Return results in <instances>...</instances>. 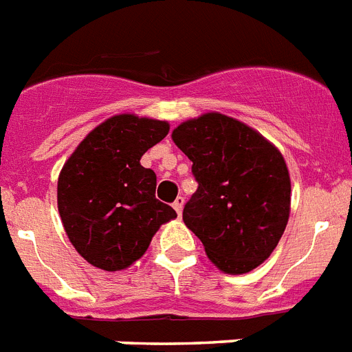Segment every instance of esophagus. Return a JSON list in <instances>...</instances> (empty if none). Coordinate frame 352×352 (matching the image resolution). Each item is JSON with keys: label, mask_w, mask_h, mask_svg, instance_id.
Here are the masks:
<instances>
[{"label": "esophagus", "mask_w": 352, "mask_h": 352, "mask_svg": "<svg viewBox=\"0 0 352 352\" xmlns=\"http://www.w3.org/2000/svg\"><path fill=\"white\" fill-rule=\"evenodd\" d=\"M183 203H185V199H183L182 196L176 197V201L173 203V208L176 212H178V216H182V212H183Z\"/></svg>", "instance_id": "1"}]
</instances>
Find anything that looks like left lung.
Returning <instances> with one entry per match:
<instances>
[{
	"mask_svg": "<svg viewBox=\"0 0 352 352\" xmlns=\"http://www.w3.org/2000/svg\"><path fill=\"white\" fill-rule=\"evenodd\" d=\"M170 136L192 162L197 182L183 223L225 274L261 266L278 245L292 210L283 153L254 127L216 111L182 122Z\"/></svg>",
	"mask_w": 352,
	"mask_h": 352,
	"instance_id": "obj_1",
	"label": "left lung"
}]
</instances>
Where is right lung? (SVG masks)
Listing matches in <instances>:
<instances>
[{
	"mask_svg": "<svg viewBox=\"0 0 352 352\" xmlns=\"http://www.w3.org/2000/svg\"><path fill=\"white\" fill-rule=\"evenodd\" d=\"M167 133L169 122L120 113L89 131L63 165L60 221L78 255L95 268H129L160 226L176 217L156 199V174L140 165L145 151Z\"/></svg>",
	"mask_w": 352,
	"mask_h": 352,
	"instance_id": "right-lung-1",
	"label": "right lung"
}]
</instances>
